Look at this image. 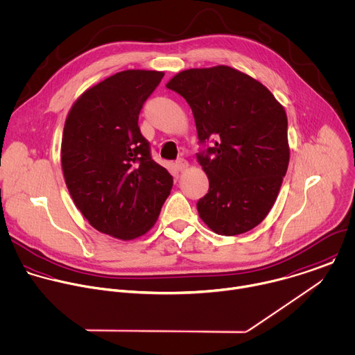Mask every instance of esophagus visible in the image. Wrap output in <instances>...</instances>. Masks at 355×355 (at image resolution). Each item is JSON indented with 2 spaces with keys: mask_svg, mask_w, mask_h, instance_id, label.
I'll use <instances>...</instances> for the list:
<instances>
[{
  "mask_svg": "<svg viewBox=\"0 0 355 355\" xmlns=\"http://www.w3.org/2000/svg\"><path fill=\"white\" fill-rule=\"evenodd\" d=\"M187 166H189V162H187L184 158H179V159L176 161V169H178L179 172L186 171Z\"/></svg>",
  "mask_w": 355,
  "mask_h": 355,
  "instance_id": "esophagus-1",
  "label": "esophagus"
}]
</instances>
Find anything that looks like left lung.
Masks as SVG:
<instances>
[{"instance_id": "1", "label": "left lung", "mask_w": 355, "mask_h": 355, "mask_svg": "<svg viewBox=\"0 0 355 355\" xmlns=\"http://www.w3.org/2000/svg\"><path fill=\"white\" fill-rule=\"evenodd\" d=\"M166 87L194 115L197 161L209 180L200 218L222 236L251 230L273 207L287 171L283 107L259 82L222 65L183 71Z\"/></svg>"}]
</instances>
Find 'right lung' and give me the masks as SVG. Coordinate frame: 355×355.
I'll return each mask as SVG.
<instances>
[{
  "instance_id": "add662e5",
  "label": "right lung",
  "mask_w": 355,
  "mask_h": 355,
  "mask_svg": "<svg viewBox=\"0 0 355 355\" xmlns=\"http://www.w3.org/2000/svg\"><path fill=\"white\" fill-rule=\"evenodd\" d=\"M164 78L157 71H123L85 92L62 136V171L83 216L121 240L148 232L173 178L153 159L139 128L146 100Z\"/></svg>"
}]
</instances>
